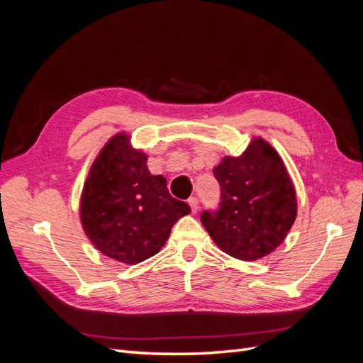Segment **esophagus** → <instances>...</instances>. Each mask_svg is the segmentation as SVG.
<instances>
[{"label": "esophagus", "instance_id": "1", "mask_svg": "<svg viewBox=\"0 0 363 363\" xmlns=\"http://www.w3.org/2000/svg\"><path fill=\"white\" fill-rule=\"evenodd\" d=\"M188 203H189V206H191V211H192V213H196V212H199V200H196L195 196H191V199L188 200Z\"/></svg>", "mask_w": 363, "mask_h": 363}]
</instances>
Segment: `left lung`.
Segmentation results:
<instances>
[{
  "label": "left lung",
  "instance_id": "left-lung-1",
  "mask_svg": "<svg viewBox=\"0 0 363 363\" xmlns=\"http://www.w3.org/2000/svg\"><path fill=\"white\" fill-rule=\"evenodd\" d=\"M221 189L216 211L201 223L213 242L239 260H257L276 250L296 216V196L283 160L268 142L251 140L239 157L213 168Z\"/></svg>",
  "mask_w": 363,
  "mask_h": 363
}]
</instances>
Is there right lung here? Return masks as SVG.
Segmentation results:
<instances>
[{
  "instance_id": "right-lung-1",
  "label": "right lung",
  "mask_w": 363,
  "mask_h": 363,
  "mask_svg": "<svg viewBox=\"0 0 363 363\" xmlns=\"http://www.w3.org/2000/svg\"><path fill=\"white\" fill-rule=\"evenodd\" d=\"M128 142L127 135H116L95 159L83 188L80 218L96 250L136 265L159 252L191 207L172 199L167 180L151 175L147 156Z\"/></svg>"
}]
</instances>
